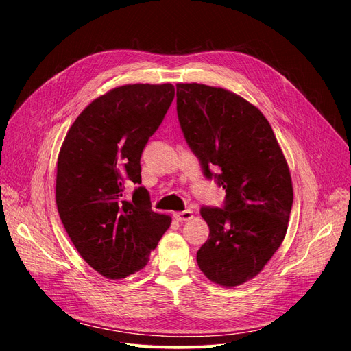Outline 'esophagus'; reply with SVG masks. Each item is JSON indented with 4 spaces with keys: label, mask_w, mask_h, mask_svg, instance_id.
Returning <instances> with one entry per match:
<instances>
[{
    "label": "esophagus",
    "mask_w": 351,
    "mask_h": 351,
    "mask_svg": "<svg viewBox=\"0 0 351 351\" xmlns=\"http://www.w3.org/2000/svg\"><path fill=\"white\" fill-rule=\"evenodd\" d=\"M192 216H194V214H192V211H191V210L178 211V213H175V214H173V217H175L178 221H180V223L191 220V219H192Z\"/></svg>",
    "instance_id": "obj_1"
}]
</instances>
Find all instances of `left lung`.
Listing matches in <instances>:
<instances>
[{
  "label": "left lung",
  "mask_w": 351,
  "mask_h": 351,
  "mask_svg": "<svg viewBox=\"0 0 351 351\" xmlns=\"http://www.w3.org/2000/svg\"><path fill=\"white\" fill-rule=\"evenodd\" d=\"M176 110L202 173L226 189L221 208L199 211L210 234L197 252L198 267L220 286H239L286 236L293 204L287 162L261 110L229 90L179 83Z\"/></svg>",
  "instance_id": "obj_1"
}]
</instances>
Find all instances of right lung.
<instances>
[{"mask_svg":"<svg viewBox=\"0 0 351 351\" xmlns=\"http://www.w3.org/2000/svg\"><path fill=\"white\" fill-rule=\"evenodd\" d=\"M175 97L172 84H127L77 117L56 163V207L75 250L112 280L140 271L171 217L154 213L140 159ZM139 186L132 199L123 189Z\"/></svg>","mask_w":351,"mask_h":351,"instance_id":"1","label":"right lung"}]
</instances>
